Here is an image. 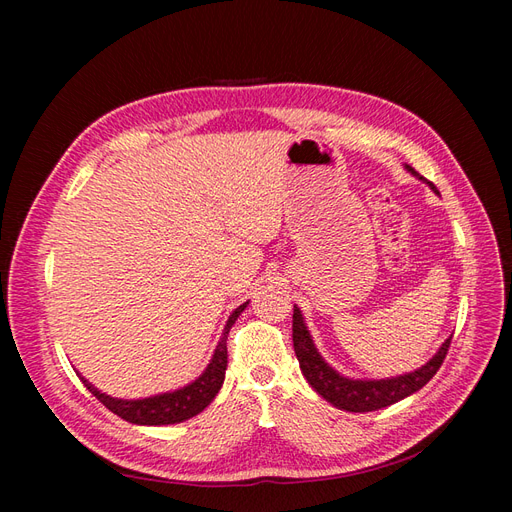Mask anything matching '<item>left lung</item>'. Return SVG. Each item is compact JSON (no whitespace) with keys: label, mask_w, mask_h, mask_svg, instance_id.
<instances>
[{"label":"left lung","mask_w":512,"mask_h":512,"mask_svg":"<svg viewBox=\"0 0 512 512\" xmlns=\"http://www.w3.org/2000/svg\"><path fill=\"white\" fill-rule=\"evenodd\" d=\"M406 168L414 177L429 183V188L436 192V185L418 175L412 166L406 164ZM292 344H294V354H297L305 380L312 384V389L318 395L331 401V404L339 410L374 412L386 406H393L404 397L416 393L418 389H423V386L436 376V371L444 363L446 352L451 348V337L446 339V342L440 346V350L433 354V359H429L423 367L410 371V374L384 378V380H352L337 374V371L324 361L320 352L316 350L314 339L305 327V320L299 307H294V314H292Z\"/></svg>","instance_id":"obj_1"}]
</instances>
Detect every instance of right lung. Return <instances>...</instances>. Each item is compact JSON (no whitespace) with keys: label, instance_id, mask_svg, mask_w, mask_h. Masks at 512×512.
Wrapping results in <instances>:
<instances>
[{"label":"right lung","instance_id":"add662e5","mask_svg":"<svg viewBox=\"0 0 512 512\" xmlns=\"http://www.w3.org/2000/svg\"><path fill=\"white\" fill-rule=\"evenodd\" d=\"M245 307H247V303L239 305L235 312L230 314L220 342H218V346H215L211 363L207 365L203 374H200L194 382H190L188 386H183V389L145 397V399H117V397H111V395L98 391L96 386L89 384L85 378H81V380L89 389V393L96 395L100 404H104L113 414L121 416L123 421H128V423L175 425V423L188 421V418L203 412L211 404L213 397L218 395V391L222 389L224 376H226V365H228L226 339H228L232 324H235V320L241 316Z\"/></svg>","mask_w":512,"mask_h":512}]
</instances>
